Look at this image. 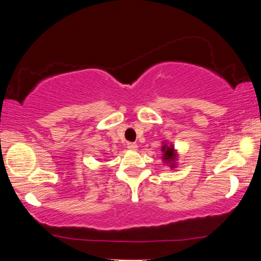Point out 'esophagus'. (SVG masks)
I'll return each instance as SVG.
<instances>
[{
	"label": "esophagus",
	"mask_w": 261,
	"mask_h": 261,
	"mask_svg": "<svg viewBox=\"0 0 261 261\" xmlns=\"http://www.w3.org/2000/svg\"><path fill=\"white\" fill-rule=\"evenodd\" d=\"M127 148L131 149V151H136V149L138 148V145L135 144V143H129V144H127Z\"/></svg>",
	"instance_id": "34e87169"
}]
</instances>
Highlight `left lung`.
Listing matches in <instances>:
<instances>
[{"label": "left lung", "mask_w": 261, "mask_h": 261, "mask_svg": "<svg viewBox=\"0 0 261 261\" xmlns=\"http://www.w3.org/2000/svg\"><path fill=\"white\" fill-rule=\"evenodd\" d=\"M162 155L161 159L165 165L169 166L170 169H175L177 167V160H178V152L175 148L173 144L167 143V141H162L161 147Z\"/></svg>", "instance_id": "8db88e82"}]
</instances>
